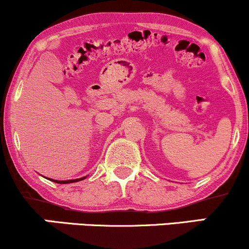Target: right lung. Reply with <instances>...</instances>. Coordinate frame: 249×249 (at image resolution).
I'll list each match as a JSON object with an SVG mask.
<instances>
[{
	"label": "right lung",
	"mask_w": 249,
	"mask_h": 249,
	"mask_svg": "<svg viewBox=\"0 0 249 249\" xmlns=\"http://www.w3.org/2000/svg\"><path fill=\"white\" fill-rule=\"evenodd\" d=\"M84 178H79V179H75V180H62V181H59V180H53L51 179V181H55V182H58V184H69V182H76V181H81Z\"/></svg>",
	"instance_id": "right-lung-1"
}]
</instances>
